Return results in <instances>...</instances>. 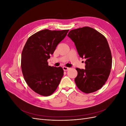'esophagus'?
<instances>
[{"label": "esophagus", "mask_w": 126, "mask_h": 126, "mask_svg": "<svg viewBox=\"0 0 126 126\" xmlns=\"http://www.w3.org/2000/svg\"><path fill=\"white\" fill-rule=\"evenodd\" d=\"M63 69L64 71H68V70L69 69V68L64 66V67H63Z\"/></svg>", "instance_id": "obj_1"}]
</instances>
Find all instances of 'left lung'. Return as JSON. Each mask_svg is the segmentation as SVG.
<instances>
[{"label": "left lung", "mask_w": 126, "mask_h": 126, "mask_svg": "<svg viewBox=\"0 0 126 126\" xmlns=\"http://www.w3.org/2000/svg\"><path fill=\"white\" fill-rule=\"evenodd\" d=\"M68 36L73 41L79 55L86 59L85 69L76 68L75 81L83 93H94L105 85L112 67V56L106 37L89 27L71 30Z\"/></svg>", "instance_id": "obj_1"}]
</instances>
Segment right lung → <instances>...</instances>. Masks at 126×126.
I'll return each mask as SVG.
<instances>
[{"mask_svg":"<svg viewBox=\"0 0 126 126\" xmlns=\"http://www.w3.org/2000/svg\"><path fill=\"white\" fill-rule=\"evenodd\" d=\"M69 30L44 29L29 37L22 51L21 68L28 86L37 94L50 96L63 75L61 67H51L47 60Z\"/></svg>","mask_w":126,"mask_h":126,"instance_id":"1","label":"right lung"}]
</instances>
